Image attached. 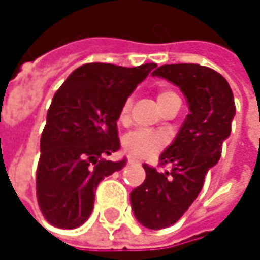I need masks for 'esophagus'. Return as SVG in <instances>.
Returning a JSON list of instances; mask_svg holds the SVG:
<instances>
[{"label": "esophagus", "instance_id": "1", "mask_svg": "<svg viewBox=\"0 0 260 260\" xmlns=\"http://www.w3.org/2000/svg\"><path fill=\"white\" fill-rule=\"evenodd\" d=\"M126 164H128V166H131V164H138V159H135V158H128Z\"/></svg>", "mask_w": 260, "mask_h": 260}]
</instances>
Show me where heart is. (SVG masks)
<instances>
[{
    "label": "heart",
    "mask_w": 260,
    "mask_h": 260,
    "mask_svg": "<svg viewBox=\"0 0 260 260\" xmlns=\"http://www.w3.org/2000/svg\"><path fill=\"white\" fill-rule=\"evenodd\" d=\"M172 96H178L172 90H159L158 91V104H162ZM131 108H132V99H126L120 108L119 113V123L126 125L129 122ZM167 144V135L158 131L135 129L128 132L122 140L123 150L134 158H149L161 152Z\"/></svg>",
    "instance_id": "1"
}]
</instances>
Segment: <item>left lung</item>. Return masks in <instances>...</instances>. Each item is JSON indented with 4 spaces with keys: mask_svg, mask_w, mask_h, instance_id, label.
<instances>
[{
    "mask_svg": "<svg viewBox=\"0 0 260 260\" xmlns=\"http://www.w3.org/2000/svg\"><path fill=\"white\" fill-rule=\"evenodd\" d=\"M176 84L186 96V116L173 144L159 156L158 172L144 164L146 179L131 192L135 218L149 229L175 224L203 188L208 170L221 156L223 141L231 135L235 116L234 93L217 71L194 64H164L152 74Z\"/></svg>",
    "mask_w": 260,
    "mask_h": 260,
    "instance_id": "1",
    "label": "left lung"
}]
</instances>
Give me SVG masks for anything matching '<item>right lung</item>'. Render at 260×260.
<instances>
[{
  "label": "right lung",
  "instance_id": "add662e5",
  "mask_svg": "<svg viewBox=\"0 0 260 260\" xmlns=\"http://www.w3.org/2000/svg\"><path fill=\"white\" fill-rule=\"evenodd\" d=\"M156 68L87 63L52 98L40 137L36 194L48 223L75 229L91 214L99 182L123 169L125 159H104L119 150L117 119L137 84Z\"/></svg>",
  "mask_w": 260,
  "mask_h": 260
}]
</instances>
